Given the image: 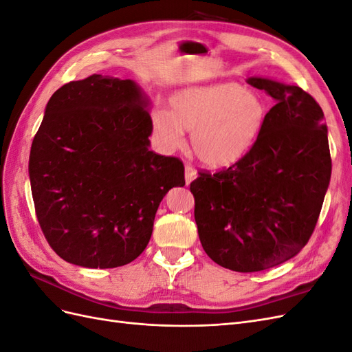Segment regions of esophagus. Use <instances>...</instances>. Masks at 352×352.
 Instances as JSON below:
<instances>
[{
    "label": "esophagus",
    "mask_w": 352,
    "mask_h": 352,
    "mask_svg": "<svg viewBox=\"0 0 352 352\" xmlns=\"http://www.w3.org/2000/svg\"><path fill=\"white\" fill-rule=\"evenodd\" d=\"M198 173L197 170L192 167V166H185V180H186V185H189L190 182H192L194 179H197Z\"/></svg>",
    "instance_id": "1"
}]
</instances>
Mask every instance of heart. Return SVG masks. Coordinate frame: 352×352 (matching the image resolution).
I'll use <instances>...</instances> for the list:
<instances>
[{"instance_id": "heart-1", "label": "heart", "mask_w": 352, "mask_h": 352, "mask_svg": "<svg viewBox=\"0 0 352 352\" xmlns=\"http://www.w3.org/2000/svg\"><path fill=\"white\" fill-rule=\"evenodd\" d=\"M170 111L155 109L153 126L168 148L184 145L185 131L202 164L229 167L247 155L263 133L269 116L258 92L233 82L195 85L177 89L168 100Z\"/></svg>"}]
</instances>
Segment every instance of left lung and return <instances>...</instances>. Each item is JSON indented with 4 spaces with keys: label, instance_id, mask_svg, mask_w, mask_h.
<instances>
[{
    "label": "left lung",
    "instance_id": "1",
    "mask_svg": "<svg viewBox=\"0 0 352 352\" xmlns=\"http://www.w3.org/2000/svg\"><path fill=\"white\" fill-rule=\"evenodd\" d=\"M247 82L276 102L261 136L239 163L190 184L202 248L241 273L274 267L305 247L332 173L323 110L311 95L270 78Z\"/></svg>",
    "mask_w": 352,
    "mask_h": 352
}]
</instances>
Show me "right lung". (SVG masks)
<instances>
[{
  "label": "right lung",
  "instance_id": "add662e5",
  "mask_svg": "<svg viewBox=\"0 0 352 352\" xmlns=\"http://www.w3.org/2000/svg\"><path fill=\"white\" fill-rule=\"evenodd\" d=\"M150 110L135 80L101 74L50 98L29 177L41 229L67 263L113 269L133 261L150 242L160 202L185 185L179 158L150 151Z\"/></svg>",
  "mask_w": 352,
  "mask_h": 352
}]
</instances>
